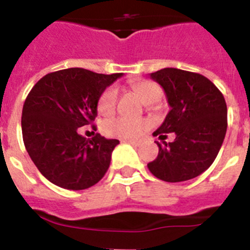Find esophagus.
Returning a JSON list of instances; mask_svg holds the SVG:
<instances>
[{"label": "esophagus", "mask_w": 250, "mask_h": 250, "mask_svg": "<svg viewBox=\"0 0 250 250\" xmlns=\"http://www.w3.org/2000/svg\"><path fill=\"white\" fill-rule=\"evenodd\" d=\"M126 143H129V144H131L132 146H140V141H135V140H125Z\"/></svg>", "instance_id": "obj_1"}]
</instances>
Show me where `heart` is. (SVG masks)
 Returning <instances> with one entry per match:
<instances>
[{
    "mask_svg": "<svg viewBox=\"0 0 250 250\" xmlns=\"http://www.w3.org/2000/svg\"><path fill=\"white\" fill-rule=\"evenodd\" d=\"M130 87L139 96L143 103L152 104L158 100L161 95V90L155 83L149 80H139L130 83ZM118 90L115 86L106 87L98 100V110L103 115H111L116 107ZM104 131L106 135L121 139H136L149 127V123L143 119L112 118L104 123Z\"/></svg>",
    "mask_w": 250,
    "mask_h": 250,
    "instance_id": "heart-1",
    "label": "heart"
}]
</instances>
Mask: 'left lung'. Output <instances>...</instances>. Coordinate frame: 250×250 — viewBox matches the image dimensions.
I'll use <instances>...</instances> for the list:
<instances>
[{
    "label": "left lung",
    "mask_w": 250,
    "mask_h": 250,
    "mask_svg": "<svg viewBox=\"0 0 250 250\" xmlns=\"http://www.w3.org/2000/svg\"><path fill=\"white\" fill-rule=\"evenodd\" d=\"M152 80L167 94L170 111L154 132L164 140L174 132L173 143L160 144L155 160L147 167L154 176L167 183L190 180L215 160L227 132V104L219 89L196 72L167 67L152 72Z\"/></svg>",
    "instance_id": "8db88e82"
}]
</instances>
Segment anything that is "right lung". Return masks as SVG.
Here are the masks:
<instances>
[{"label":"right lung","instance_id":"obj_1","mask_svg":"<svg viewBox=\"0 0 250 250\" xmlns=\"http://www.w3.org/2000/svg\"><path fill=\"white\" fill-rule=\"evenodd\" d=\"M121 75L65 68L45 75L31 89L22 109V138L28 155L48 182L83 190L105 175L119 140L100 134L86 140L79 127L94 123L99 96ZM92 129L96 131L95 125Z\"/></svg>","mask_w":250,"mask_h":250}]
</instances>
